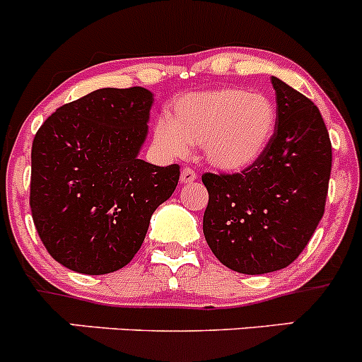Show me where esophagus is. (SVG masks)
Returning <instances> with one entry per match:
<instances>
[{
    "label": "esophagus",
    "mask_w": 362,
    "mask_h": 362,
    "mask_svg": "<svg viewBox=\"0 0 362 362\" xmlns=\"http://www.w3.org/2000/svg\"><path fill=\"white\" fill-rule=\"evenodd\" d=\"M195 179H197V174H195L194 168L185 167L183 170H181V183H192Z\"/></svg>",
    "instance_id": "34e87169"
}]
</instances>
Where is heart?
Listing matches in <instances>:
<instances>
[{
    "label": "heart",
    "instance_id": "1",
    "mask_svg": "<svg viewBox=\"0 0 362 362\" xmlns=\"http://www.w3.org/2000/svg\"><path fill=\"white\" fill-rule=\"evenodd\" d=\"M274 127L275 106L268 95L223 87L177 99L170 119L154 124V142L172 158H185L190 146H202L209 165L240 172L264 153Z\"/></svg>",
    "mask_w": 362,
    "mask_h": 362
}]
</instances>
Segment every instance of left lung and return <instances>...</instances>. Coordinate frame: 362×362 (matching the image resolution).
I'll return each mask as SVG.
<instances>
[{
	"label": "left lung",
	"instance_id": "obj_1",
	"mask_svg": "<svg viewBox=\"0 0 362 362\" xmlns=\"http://www.w3.org/2000/svg\"><path fill=\"white\" fill-rule=\"evenodd\" d=\"M277 115L264 153L236 174H202V220L216 259L259 275L293 263L325 211L332 146L311 99L272 76Z\"/></svg>",
	"mask_w": 362,
	"mask_h": 362
}]
</instances>
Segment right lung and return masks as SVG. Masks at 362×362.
<instances>
[{
  "mask_svg": "<svg viewBox=\"0 0 362 362\" xmlns=\"http://www.w3.org/2000/svg\"><path fill=\"white\" fill-rule=\"evenodd\" d=\"M153 101L142 87L99 88L60 106L33 139V223L69 270L103 275L126 267L154 209L177 187L179 165L139 160Z\"/></svg>",
  "mask_w": 362,
  "mask_h": 362,
  "instance_id": "1",
  "label": "right lung"
}]
</instances>
